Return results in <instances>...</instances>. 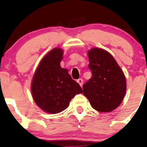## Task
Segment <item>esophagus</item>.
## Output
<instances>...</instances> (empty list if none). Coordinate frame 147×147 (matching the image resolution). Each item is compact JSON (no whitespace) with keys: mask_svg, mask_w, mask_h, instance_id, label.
Returning <instances> with one entry per match:
<instances>
[{"mask_svg":"<svg viewBox=\"0 0 147 147\" xmlns=\"http://www.w3.org/2000/svg\"><path fill=\"white\" fill-rule=\"evenodd\" d=\"M77 83L80 85V86H82V85H83V79H77Z\"/></svg>","mask_w":147,"mask_h":147,"instance_id":"34e87169","label":"esophagus"}]
</instances>
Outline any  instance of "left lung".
Wrapping results in <instances>:
<instances>
[{
  "mask_svg": "<svg viewBox=\"0 0 147 147\" xmlns=\"http://www.w3.org/2000/svg\"><path fill=\"white\" fill-rule=\"evenodd\" d=\"M92 77L83 85L84 95L99 112H110L122 103L126 90L124 74L113 57L101 48L88 52Z\"/></svg>",
  "mask_w": 147,
  "mask_h": 147,
  "instance_id": "8db88e82",
  "label": "left lung"
}]
</instances>
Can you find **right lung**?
Listing matches in <instances>:
<instances>
[{"instance_id":"right-lung-1","label":"right lung","mask_w":147,"mask_h":147,"mask_svg":"<svg viewBox=\"0 0 147 147\" xmlns=\"http://www.w3.org/2000/svg\"><path fill=\"white\" fill-rule=\"evenodd\" d=\"M63 52L52 49L42 59L32 82V97L36 105L45 112L56 114L68 107L70 100L82 89L72 79L67 69L60 63Z\"/></svg>"}]
</instances>
